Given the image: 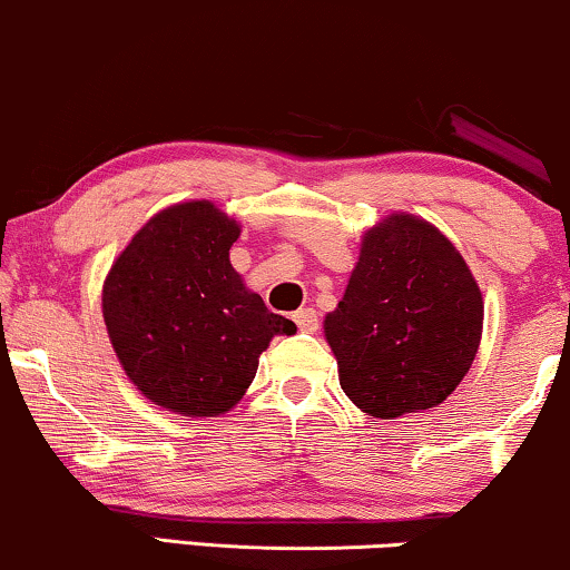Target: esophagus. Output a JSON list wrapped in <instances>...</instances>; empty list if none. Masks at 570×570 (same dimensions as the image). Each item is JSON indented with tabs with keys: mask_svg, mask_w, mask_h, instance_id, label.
Wrapping results in <instances>:
<instances>
[{
	"mask_svg": "<svg viewBox=\"0 0 570 570\" xmlns=\"http://www.w3.org/2000/svg\"><path fill=\"white\" fill-rule=\"evenodd\" d=\"M293 322L298 324V330L306 334H314L318 330V314L314 308H298L293 314Z\"/></svg>",
	"mask_w": 570,
	"mask_h": 570,
	"instance_id": "34e87169",
	"label": "esophagus"
}]
</instances>
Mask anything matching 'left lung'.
<instances>
[{"mask_svg": "<svg viewBox=\"0 0 570 570\" xmlns=\"http://www.w3.org/2000/svg\"><path fill=\"white\" fill-rule=\"evenodd\" d=\"M482 293L454 244L415 215H389L361 256L324 337L350 402L373 417L441 404L482 337Z\"/></svg>", "mask_w": 570, "mask_h": 570, "instance_id": "1", "label": "left lung"}]
</instances>
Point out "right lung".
Segmentation results:
<instances>
[{"instance_id": "obj_1", "label": "right lung", "mask_w": 570, "mask_h": 570, "mask_svg": "<svg viewBox=\"0 0 570 570\" xmlns=\"http://www.w3.org/2000/svg\"><path fill=\"white\" fill-rule=\"evenodd\" d=\"M240 225L207 199L150 217L104 283V322L124 373L147 400L184 417L236 407L275 334L272 314L230 264Z\"/></svg>"}]
</instances>
